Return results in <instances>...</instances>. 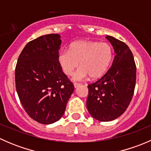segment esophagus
I'll use <instances>...</instances> for the list:
<instances>
[{
	"label": "esophagus",
	"mask_w": 151,
	"mask_h": 151,
	"mask_svg": "<svg viewBox=\"0 0 151 151\" xmlns=\"http://www.w3.org/2000/svg\"><path fill=\"white\" fill-rule=\"evenodd\" d=\"M74 88H78V87H80V85H81V84H80V83H75L74 84Z\"/></svg>",
	"instance_id": "34e87169"
}]
</instances>
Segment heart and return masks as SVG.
Returning <instances> with one entry per match:
<instances>
[{
  "label": "heart",
  "mask_w": 151,
  "mask_h": 151,
  "mask_svg": "<svg viewBox=\"0 0 151 151\" xmlns=\"http://www.w3.org/2000/svg\"><path fill=\"white\" fill-rule=\"evenodd\" d=\"M58 63L65 74L71 76L80 66L74 76L76 80L98 79L108 71L113 59L112 47L108 43L96 41L80 40L71 43L68 50H62L58 55Z\"/></svg>",
  "instance_id": "b5f03b06"
}]
</instances>
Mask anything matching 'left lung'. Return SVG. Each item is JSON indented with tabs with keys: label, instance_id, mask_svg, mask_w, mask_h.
Wrapping results in <instances>:
<instances>
[{
	"label": "left lung",
	"instance_id": "left-lung-1",
	"mask_svg": "<svg viewBox=\"0 0 151 151\" xmlns=\"http://www.w3.org/2000/svg\"><path fill=\"white\" fill-rule=\"evenodd\" d=\"M115 56L112 66L96 83L88 85L87 109L91 116L102 122L121 116L130 104L136 84V64L129 47L107 36Z\"/></svg>",
	"mask_w": 151,
	"mask_h": 151
}]
</instances>
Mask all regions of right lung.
<instances>
[{
    "label": "right lung",
    "instance_id": "add662e5",
    "mask_svg": "<svg viewBox=\"0 0 151 151\" xmlns=\"http://www.w3.org/2000/svg\"><path fill=\"white\" fill-rule=\"evenodd\" d=\"M60 45V36L55 33L30 41L15 68L19 101L29 116L42 124H51L63 116L74 92V85L58 63Z\"/></svg>",
    "mask_w": 151,
    "mask_h": 151
}]
</instances>
